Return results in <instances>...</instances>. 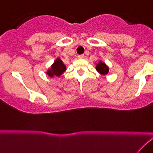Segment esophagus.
I'll return each instance as SVG.
<instances>
[{"label":"esophagus","instance_id":"esophagus-1","mask_svg":"<svg viewBox=\"0 0 153 153\" xmlns=\"http://www.w3.org/2000/svg\"><path fill=\"white\" fill-rule=\"evenodd\" d=\"M84 55H79L78 56V58H80V59H81V58H84Z\"/></svg>","mask_w":153,"mask_h":153}]
</instances>
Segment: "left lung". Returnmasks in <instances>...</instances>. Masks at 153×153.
I'll return each mask as SVG.
<instances>
[{"mask_svg":"<svg viewBox=\"0 0 153 153\" xmlns=\"http://www.w3.org/2000/svg\"><path fill=\"white\" fill-rule=\"evenodd\" d=\"M96 70L101 75H104L109 72V67L106 66V64H104L102 61H99L96 64Z\"/></svg>","mask_w":153,"mask_h":153,"instance_id":"8db88e82","label":"left lung"}]
</instances>
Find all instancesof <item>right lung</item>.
<instances>
[{
  "mask_svg": "<svg viewBox=\"0 0 153 153\" xmlns=\"http://www.w3.org/2000/svg\"><path fill=\"white\" fill-rule=\"evenodd\" d=\"M66 66L64 65L63 61H61V58H58L55 61H54L53 64L51 66L50 69H49L47 72V75L48 76L52 77L57 76L59 77L64 73L66 71Z\"/></svg>",
  "mask_w": 153,
  "mask_h": 153,
  "instance_id": "1",
  "label": "right lung"
}]
</instances>
